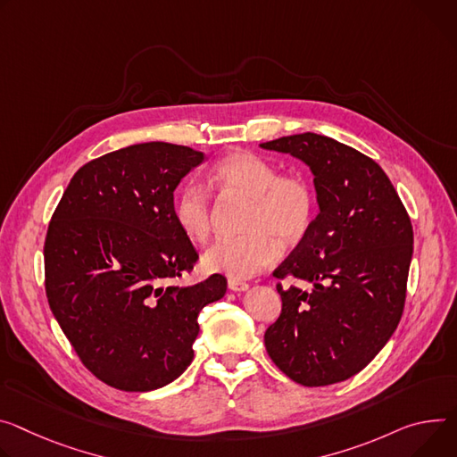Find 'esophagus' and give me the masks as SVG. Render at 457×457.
<instances>
[{
	"label": "esophagus",
	"mask_w": 457,
	"mask_h": 457,
	"mask_svg": "<svg viewBox=\"0 0 457 457\" xmlns=\"http://www.w3.org/2000/svg\"><path fill=\"white\" fill-rule=\"evenodd\" d=\"M228 287L231 289V292H245V289L250 287V284L244 282V280H238V278H229Z\"/></svg>",
	"instance_id": "obj_1"
}]
</instances>
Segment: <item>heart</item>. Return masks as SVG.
Masks as SVG:
<instances>
[{"mask_svg":"<svg viewBox=\"0 0 457 457\" xmlns=\"http://www.w3.org/2000/svg\"><path fill=\"white\" fill-rule=\"evenodd\" d=\"M212 182L222 191L250 200L245 237L224 238L204 255L207 271L231 278H247L280 257V242L297 244L310 231L317 196L301 173L278 175L275 165L253 153L237 151L224 156L212 171ZM173 219L179 229L196 244L213 231V207L200 184H187L177 195Z\"/></svg>","mask_w":457,"mask_h":457,"instance_id":"obj_1","label":"heart"}]
</instances>
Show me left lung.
Wrapping results in <instances>:
<instances>
[{
    "mask_svg": "<svg viewBox=\"0 0 457 457\" xmlns=\"http://www.w3.org/2000/svg\"><path fill=\"white\" fill-rule=\"evenodd\" d=\"M261 147L303 160L319 204L306 237L273 271L313 287L277 284L282 312L264 334L268 355L304 386L346 381L401 320L413 252L410 217L379 163L350 145L303 133Z\"/></svg>",
    "mask_w": 457,
    "mask_h": 457,
    "instance_id": "left-lung-1",
    "label": "left lung"
}]
</instances>
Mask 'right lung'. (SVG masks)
I'll return each mask as SVG.
<instances>
[{"label": "right lung", "mask_w": 457, "mask_h": 457, "mask_svg": "<svg viewBox=\"0 0 457 457\" xmlns=\"http://www.w3.org/2000/svg\"><path fill=\"white\" fill-rule=\"evenodd\" d=\"M204 153L147 142L87 162L51 219L44 257L53 315L79 361L126 392L162 388L193 361L200 310L226 277L177 280L198 261L173 219V193Z\"/></svg>", "instance_id": "obj_1"}]
</instances>
